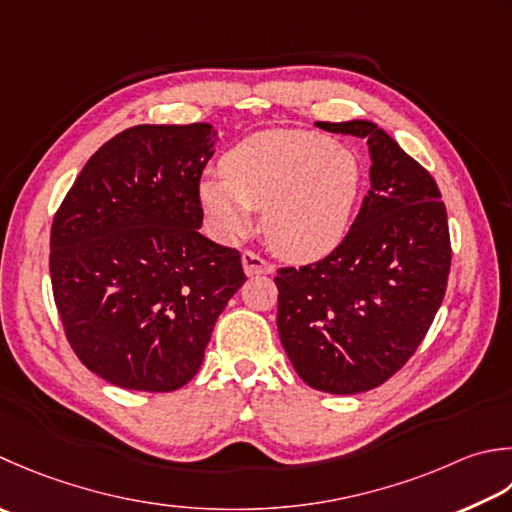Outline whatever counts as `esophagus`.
I'll list each match as a JSON object with an SVG mask.
<instances>
[{
	"mask_svg": "<svg viewBox=\"0 0 512 512\" xmlns=\"http://www.w3.org/2000/svg\"><path fill=\"white\" fill-rule=\"evenodd\" d=\"M242 264H244V270H246V275H248V277L273 273V264L266 262V259H264V257H259L257 253H253V250H244V255H242Z\"/></svg>",
	"mask_w": 512,
	"mask_h": 512,
	"instance_id": "1",
	"label": "esophagus"
}]
</instances>
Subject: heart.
Instances as JSON below:
<instances>
[{
  "mask_svg": "<svg viewBox=\"0 0 512 512\" xmlns=\"http://www.w3.org/2000/svg\"><path fill=\"white\" fill-rule=\"evenodd\" d=\"M355 155L306 130H268L239 142L222 175L199 184V199L222 242L242 239L262 213L266 242L286 259L310 262L342 242L359 193Z\"/></svg>",
  "mask_w": 512,
  "mask_h": 512,
  "instance_id": "b5f03b06",
  "label": "heart"
}]
</instances>
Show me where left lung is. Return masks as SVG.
Here are the masks:
<instances>
[{
	"instance_id": "1",
	"label": "left lung",
	"mask_w": 512,
	"mask_h": 512,
	"mask_svg": "<svg viewBox=\"0 0 512 512\" xmlns=\"http://www.w3.org/2000/svg\"><path fill=\"white\" fill-rule=\"evenodd\" d=\"M315 126L366 139L370 190L335 250L277 270V330L310 388L355 395L415 355L442 306L453 250L435 179L393 137L366 119Z\"/></svg>"
}]
</instances>
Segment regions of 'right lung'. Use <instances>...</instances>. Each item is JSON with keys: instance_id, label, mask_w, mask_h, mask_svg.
Masks as SVG:
<instances>
[{"instance_id": "obj_1", "label": "right lung", "mask_w": 512, "mask_h": 512, "mask_svg": "<svg viewBox=\"0 0 512 512\" xmlns=\"http://www.w3.org/2000/svg\"><path fill=\"white\" fill-rule=\"evenodd\" d=\"M217 130L142 124L97 150L57 208L50 282L70 348L108 384L170 393L195 377L246 282L239 250L199 233Z\"/></svg>"}]
</instances>
